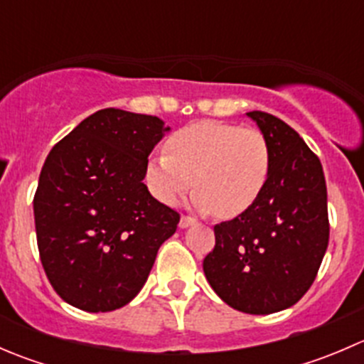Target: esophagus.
Instances as JSON below:
<instances>
[{
	"label": "esophagus",
	"instance_id": "34e87169",
	"mask_svg": "<svg viewBox=\"0 0 364 364\" xmlns=\"http://www.w3.org/2000/svg\"><path fill=\"white\" fill-rule=\"evenodd\" d=\"M196 222L197 220L192 218V216L183 215L181 220H179V229H186V227H190V225H196Z\"/></svg>",
	"mask_w": 364,
	"mask_h": 364
}]
</instances>
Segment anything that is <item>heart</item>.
<instances>
[{
	"mask_svg": "<svg viewBox=\"0 0 364 364\" xmlns=\"http://www.w3.org/2000/svg\"><path fill=\"white\" fill-rule=\"evenodd\" d=\"M269 174L271 146L262 132L208 119L176 130L165 153L148 160L144 179L167 205L178 203L193 181L192 208L229 220L259 200Z\"/></svg>",
	"mask_w": 364,
	"mask_h": 364,
	"instance_id": "b5f03b06",
	"label": "heart"
}]
</instances>
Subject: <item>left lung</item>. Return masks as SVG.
Instances as JSON below:
<instances>
[{
    "instance_id": "obj_1",
    "label": "left lung",
    "mask_w": 364,
    "mask_h": 364,
    "mask_svg": "<svg viewBox=\"0 0 364 364\" xmlns=\"http://www.w3.org/2000/svg\"><path fill=\"white\" fill-rule=\"evenodd\" d=\"M271 146L262 196L243 215L215 225L203 267L234 310L267 315L296 304L314 284L329 241L328 190L321 160L277 116L247 112Z\"/></svg>"
}]
</instances>
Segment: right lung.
<instances>
[{"mask_svg":"<svg viewBox=\"0 0 364 364\" xmlns=\"http://www.w3.org/2000/svg\"><path fill=\"white\" fill-rule=\"evenodd\" d=\"M156 116L102 109L47 155L33 199L40 260L54 291L100 314L130 303L179 213L144 185L149 153L165 132Z\"/></svg>","mask_w":364,"mask_h":364,"instance_id":"1","label":"right lung"}]
</instances>
